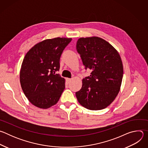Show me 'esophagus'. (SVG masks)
I'll return each mask as SVG.
<instances>
[{
	"label": "esophagus",
	"instance_id": "obj_1",
	"mask_svg": "<svg viewBox=\"0 0 148 148\" xmlns=\"http://www.w3.org/2000/svg\"><path fill=\"white\" fill-rule=\"evenodd\" d=\"M71 81V78H66V81H67V84H69Z\"/></svg>",
	"mask_w": 148,
	"mask_h": 148
}]
</instances>
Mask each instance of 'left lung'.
<instances>
[{"label":"left lung","instance_id":"obj_1","mask_svg":"<svg viewBox=\"0 0 148 148\" xmlns=\"http://www.w3.org/2000/svg\"><path fill=\"white\" fill-rule=\"evenodd\" d=\"M86 70L92 71L82 79L75 95L82 107L100 110L110 105L119 92L123 65L119 54L108 42L98 37L79 38L76 45Z\"/></svg>","mask_w":148,"mask_h":148}]
</instances>
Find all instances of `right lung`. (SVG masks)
<instances>
[{"mask_svg":"<svg viewBox=\"0 0 148 148\" xmlns=\"http://www.w3.org/2000/svg\"><path fill=\"white\" fill-rule=\"evenodd\" d=\"M71 38L47 39L34 45L26 54L20 72L23 91L34 106L47 109L56 104L65 88V79L56 73L60 59Z\"/></svg>","mask_w":148,"mask_h":148,"instance_id":"add662e5","label":"right lung"}]
</instances>
